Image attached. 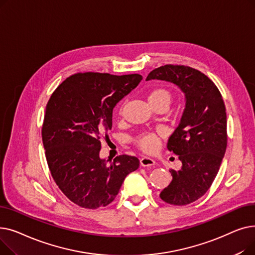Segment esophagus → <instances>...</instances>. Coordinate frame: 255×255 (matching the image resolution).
<instances>
[{
	"mask_svg": "<svg viewBox=\"0 0 255 255\" xmlns=\"http://www.w3.org/2000/svg\"><path fill=\"white\" fill-rule=\"evenodd\" d=\"M139 163L141 166L143 167H148V166H154L155 165V161L152 159V158H149V157H142L140 160H139Z\"/></svg>",
	"mask_w": 255,
	"mask_h": 255,
	"instance_id": "esophagus-1",
	"label": "esophagus"
}]
</instances>
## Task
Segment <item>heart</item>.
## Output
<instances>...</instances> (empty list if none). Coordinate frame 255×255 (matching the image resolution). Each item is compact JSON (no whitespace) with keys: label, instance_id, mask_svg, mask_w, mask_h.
Instances as JSON below:
<instances>
[{"label":"heart","instance_id":"obj_1","mask_svg":"<svg viewBox=\"0 0 255 255\" xmlns=\"http://www.w3.org/2000/svg\"><path fill=\"white\" fill-rule=\"evenodd\" d=\"M171 99V93L168 90L162 88L152 90L148 95V102L151 107L157 105H164L168 107ZM134 142L141 151L145 153H154L157 150L159 144V134L151 132L142 133V134H139L134 138Z\"/></svg>","mask_w":255,"mask_h":255}]
</instances>
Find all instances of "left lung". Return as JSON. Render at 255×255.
I'll return each instance as SVG.
<instances>
[{
  "mask_svg": "<svg viewBox=\"0 0 255 255\" xmlns=\"http://www.w3.org/2000/svg\"><path fill=\"white\" fill-rule=\"evenodd\" d=\"M151 79L176 85L185 95L179 126L167 142L182 167L169 170L172 180L160 193L165 203L185 206L202 197L217 176L227 144L225 105L215 84L191 67L161 66L145 80Z\"/></svg>",
  "mask_w": 255,
  "mask_h": 255,
  "instance_id": "8db88e82",
  "label": "left lung"
}]
</instances>
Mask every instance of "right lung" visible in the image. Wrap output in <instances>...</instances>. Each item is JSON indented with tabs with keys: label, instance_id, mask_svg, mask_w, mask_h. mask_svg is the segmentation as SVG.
<instances>
[{
	"label": "right lung",
	"instance_id": "1",
	"mask_svg": "<svg viewBox=\"0 0 255 255\" xmlns=\"http://www.w3.org/2000/svg\"><path fill=\"white\" fill-rule=\"evenodd\" d=\"M141 79L139 74L77 73L47 102L42 126L47 164L61 191L79 207L110 205L127 175L139 166L134 156L121 155L109 164L99 153L100 134L112 129L115 106Z\"/></svg>",
	"mask_w": 255,
	"mask_h": 255
}]
</instances>
